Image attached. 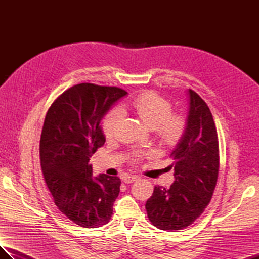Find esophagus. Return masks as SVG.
<instances>
[{"instance_id":"34e87169","label":"esophagus","mask_w":259,"mask_h":259,"mask_svg":"<svg viewBox=\"0 0 259 259\" xmlns=\"http://www.w3.org/2000/svg\"><path fill=\"white\" fill-rule=\"evenodd\" d=\"M137 179H138V176H136V175H126L123 177V182L126 184H131L133 182H136Z\"/></svg>"}]
</instances>
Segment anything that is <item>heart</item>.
<instances>
[{
  "label": "heart",
  "instance_id": "obj_1",
  "mask_svg": "<svg viewBox=\"0 0 259 259\" xmlns=\"http://www.w3.org/2000/svg\"><path fill=\"white\" fill-rule=\"evenodd\" d=\"M128 106L148 128L155 131L156 138L161 145L174 147L182 140L187 127L186 117L182 114L171 113L173 107L169 100L154 92H145L133 99ZM123 116L124 112L121 108H115L106 115L103 130L107 137L114 134ZM142 156V153L135 152L132 155V161L138 162Z\"/></svg>",
  "mask_w": 259,
  "mask_h": 259
}]
</instances>
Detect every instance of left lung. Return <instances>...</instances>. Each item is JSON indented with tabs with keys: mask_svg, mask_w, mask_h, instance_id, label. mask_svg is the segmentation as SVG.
Wrapping results in <instances>:
<instances>
[{
	"mask_svg": "<svg viewBox=\"0 0 259 259\" xmlns=\"http://www.w3.org/2000/svg\"><path fill=\"white\" fill-rule=\"evenodd\" d=\"M189 108L182 140L170 153L175 182L155 186L146 203L149 219L161 230H182L204 211L211 199L219 169L217 131L209 108L188 90Z\"/></svg>",
	"mask_w": 259,
	"mask_h": 259,
	"instance_id": "8db88e82",
	"label": "left lung"
}]
</instances>
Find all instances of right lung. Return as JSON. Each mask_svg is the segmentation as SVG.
I'll return each instance as SVG.
<instances>
[{
    "mask_svg": "<svg viewBox=\"0 0 259 259\" xmlns=\"http://www.w3.org/2000/svg\"><path fill=\"white\" fill-rule=\"evenodd\" d=\"M126 94L111 86L76 84L54 101L45 116L40 140L45 183L58 209L84 228L108 224L120 193V178L93 176L90 158L106 142L101 119Z\"/></svg>",
    "mask_w": 259,
    "mask_h": 259,
    "instance_id": "obj_1",
    "label": "right lung"
}]
</instances>
